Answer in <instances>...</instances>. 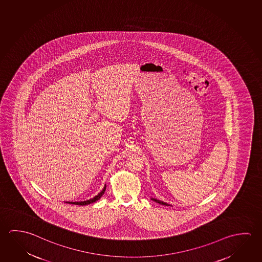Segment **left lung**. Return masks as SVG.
Listing matches in <instances>:
<instances>
[{
  "instance_id": "left-lung-1",
  "label": "left lung",
  "mask_w": 262,
  "mask_h": 262,
  "mask_svg": "<svg viewBox=\"0 0 262 262\" xmlns=\"http://www.w3.org/2000/svg\"><path fill=\"white\" fill-rule=\"evenodd\" d=\"M150 199L152 200V201L156 202V203H158V204H160V205H163V206H170L169 204H167V203H164V202L161 201V200H158V199H156V198H150Z\"/></svg>"
}]
</instances>
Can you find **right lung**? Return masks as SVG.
I'll return each mask as SVG.
<instances>
[{
    "instance_id": "right-lung-1",
    "label": "right lung",
    "mask_w": 262,
    "mask_h": 262,
    "mask_svg": "<svg viewBox=\"0 0 262 262\" xmlns=\"http://www.w3.org/2000/svg\"><path fill=\"white\" fill-rule=\"evenodd\" d=\"M105 190H106V185L104 186V188L102 189V191L100 193H98L97 195H95L94 198L86 200V201H80V202H66L68 204H71V205H77V206H86V205H90L91 203H94V202L98 201L99 198H101L103 195V193H105Z\"/></svg>"
}]
</instances>
